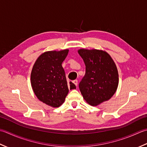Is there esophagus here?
I'll return each mask as SVG.
<instances>
[{"instance_id": "34e87169", "label": "esophagus", "mask_w": 147, "mask_h": 147, "mask_svg": "<svg viewBox=\"0 0 147 147\" xmlns=\"http://www.w3.org/2000/svg\"><path fill=\"white\" fill-rule=\"evenodd\" d=\"M73 83L75 85H76V86L78 85V80H73Z\"/></svg>"}]
</instances>
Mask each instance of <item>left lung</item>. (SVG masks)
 Here are the masks:
<instances>
[{"label": "left lung", "instance_id": "1", "mask_svg": "<svg viewBox=\"0 0 147 147\" xmlns=\"http://www.w3.org/2000/svg\"><path fill=\"white\" fill-rule=\"evenodd\" d=\"M78 53L86 65V74L79 83L83 98L89 105L110 100L117 89L119 74L112 58L101 50L81 49Z\"/></svg>", "mask_w": 147, "mask_h": 147}]
</instances>
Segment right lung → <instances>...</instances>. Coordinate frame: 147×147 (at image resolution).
I'll list each match as a JSON object with an SVG mask.
<instances>
[{
	"instance_id": "obj_1",
	"label": "right lung",
	"mask_w": 147,
	"mask_h": 147,
	"mask_svg": "<svg viewBox=\"0 0 147 147\" xmlns=\"http://www.w3.org/2000/svg\"><path fill=\"white\" fill-rule=\"evenodd\" d=\"M68 49L45 52L38 57L31 73V84L40 101L53 107L65 101L69 89H76L74 83L67 82L62 63Z\"/></svg>"
}]
</instances>
